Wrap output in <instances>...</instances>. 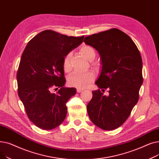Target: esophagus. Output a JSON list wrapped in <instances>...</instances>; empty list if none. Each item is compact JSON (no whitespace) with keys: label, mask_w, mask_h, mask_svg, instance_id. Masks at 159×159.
Listing matches in <instances>:
<instances>
[{"label":"esophagus","mask_w":159,"mask_h":159,"mask_svg":"<svg viewBox=\"0 0 159 159\" xmlns=\"http://www.w3.org/2000/svg\"><path fill=\"white\" fill-rule=\"evenodd\" d=\"M84 91V89H81V88H77V93H80L81 91Z\"/></svg>","instance_id":"1"}]
</instances>
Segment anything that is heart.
Listing matches in <instances>:
<instances>
[{"label": "heart", "instance_id": "1", "mask_svg": "<svg viewBox=\"0 0 159 159\" xmlns=\"http://www.w3.org/2000/svg\"><path fill=\"white\" fill-rule=\"evenodd\" d=\"M80 52L89 61H93L95 57V49L90 46L84 45L80 48ZM70 54L65 56L63 60V68L66 72L71 70ZM95 75L93 72L73 73L68 78V83L70 86L78 88H84L94 80Z\"/></svg>", "mask_w": 159, "mask_h": 159}]
</instances>
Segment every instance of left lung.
<instances>
[{
  "instance_id": "8db88e82",
  "label": "left lung",
  "mask_w": 159,
  "mask_h": 159,
  "mask_svg": "<svg viewBox=\"0 0 159 159\" xmlns=\"http://www.w3.org/2000/svg\"><path fill=\"white\" fill-rule=\"evenodd\" d=\"M86 44L101 57L102 70L95 84L109 89V95L93 91L87 105L89 119L98 128L113 130L126 120L139 101L143 83V61L134 42L123 31L113 28L86 37Z\"/></svg>"
}]
</instances>
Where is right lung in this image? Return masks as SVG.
I'll use <instances>...</instances> for the list:
<instances>
[{
  "label": "right lung",
  "instance_id": "add662e5",
  "mask_svg": "<svg viewBox=\"0 0 159 159\" xmlns=\"http://www.w3.org/2000/svg\"><path fill=\"white\" fill-rule=\"evenodd\" d=\"M84 38L48 30L30 40L24 50L16 75L18 94L29 119L40 129H52L66 118V102L76 89L64 87L63 60Z\"/></svg>",
  "mask_w": 159,
  "mask_h": 159
}]
</instances>
